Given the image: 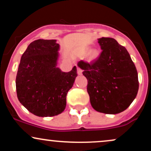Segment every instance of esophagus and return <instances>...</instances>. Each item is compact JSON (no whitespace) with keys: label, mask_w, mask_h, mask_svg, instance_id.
I'll use <instances>...</instances> for the list:
<instances>
[{"label":"esophagus","mask_w":151,"mask_h":151,"mask_svg":"<svg viewBox=\"0 0 151 151\" xmlns=\"http://www.w3.org/2000/svg\"><path fill=\"white\" fill-rule=\"evenodd\" d=\"M77 73L78 74H79V75L82 74V70H81L79 67H77Z\"/></svg>","instance_id":"esophagus-1"}]
</instances>
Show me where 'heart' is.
Listing matches in <instances>:
<instances>
[{
    "mask_svg": "<svg viewBox=\"0 0 151 151\" xmlns=\"http://www.w3.org/2000/svg\"><path fill=\"white\" fill-rule=\"evenodd\" d=\"M100 53L99 51L96 49H91L89 51V52L87 54V56L88 58L90 60H96L99 58V56Z\"/></svg>",
    "mask_w": 151,
    "mask_h": 151,
    "instance_id": "obj_1",
    "label": "heart"
}]
</instances>
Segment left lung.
Returning a JSON list of instances; mask_svg holds the SVG:
<instances>
[{
    "label": "left lung",
    "instance_id": "1",
    "mask_svg": "<svg viewBox=\"0 0 151 151\" xmlns=\"http://www.w3.org/2000/svg\"><path fill=\"white\" fill-rule=\"evenodd\" d=\"M102 52L90 63L82 60L78 66L87 79L90 103L99 112L116 114L126 110L138 91V72L129 53L115 39H98Z\"/></svg>",
    "mask_w": 151,
    "mask_h": 151
}]
</instances>
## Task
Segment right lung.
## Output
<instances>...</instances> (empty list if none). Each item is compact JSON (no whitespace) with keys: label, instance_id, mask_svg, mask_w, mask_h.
<instances>
[{"label":"right lung","instance_id":"right-lung-1","mask_svg":"<svg viewBox=\"0 0 151 151\" xmlns=\"http://www.w3.org/2000/svg\"><path fill=\"white\" fill-rule=\"evenodd\" d=\"M60 45L56 40H35L20 59L15 85L19 101L30 113L51 117L64 111L66 96L77 77L76 66L69 72L57 67Z\"/></svg>","mask_w":151,"mask_h":151}]
</instances>
